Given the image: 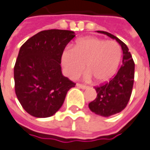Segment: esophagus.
Returning a JSON list of instances; mask_svg holds the SVG:
<instances>
[{
    "instance_id": "1",
    "label": "esophagus",
    "mask_w": 150,
    "mask_h": 150,
    "mask_svg": "<svg viewBox=\"0 0 150 150\" xmlns=\"http://www.w3.org/2000/svg\"><path fill=\"white\" fill-rule=\"evenodd\" d=\"M77 86H78L79 88H81V89H86V88H87V86H86V85L82 84V83H77Z\"/></svg>"
}]
</instances>
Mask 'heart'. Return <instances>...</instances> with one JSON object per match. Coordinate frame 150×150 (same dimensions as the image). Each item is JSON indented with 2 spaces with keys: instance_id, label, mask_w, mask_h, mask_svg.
<instances>
[{
  "instance_id": "b5f03b06",
  "label": "heart",
  "mask_w": 150,
  "mask_h": 150,
  "mask_svg": "<svg viewBox=\"0 0 150 150\" xmlns=\"http://www.w3.org/2000/svg\"><path fill=\"white\" fill-rule=\"evenodd\" d=\"M121 58L122 49L116 41L84 38L63 52L61 61L71 79L79 78L85 68L89 72L87 79L93 77L96 82L102 83L116 73Z\"/></svg>"
}]
</instances>
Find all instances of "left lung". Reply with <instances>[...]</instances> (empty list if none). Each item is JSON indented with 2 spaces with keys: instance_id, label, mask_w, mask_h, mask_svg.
<instances>
[{
  "instance_id": "1",
  "label": "left lung",
  "mask_w": 150,
  "mask_h": 150,
  "mask_svg": "<svg viewBox=\"0 0 150 150\" xmlns=\"http://www.w3.org/2000/svg\"><path fill=\"white\" fill-rule=\"evenodd\" d=\"M98 32L115 39L123 50V65L110 80L95 87L97 96L89 103L92 112L108 117L121 112L128 104L133 88L135 63L127 46L121 40L107 31L98 30Z\"/></svg>"
}]
</instances>
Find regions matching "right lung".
Listing matches in <instances>:
<instances>
[{"mask_svg": "<svg viewBox=\"0 0 150 150\" xmlns=\"http://www.w3.org/2000/svg\"><path fill=\"white\" fill-rule=\"evenodd\" d=\"M74 32L46 30L21 46L14 66L18 100L29 114L37 118L54 115L62 106L75 83L61 73V56Z\"/></svg>", "mask_w": 150, "mask_h": 150, "instance_id": "1", "label": "right lung"}]
</instances>
